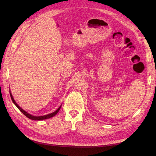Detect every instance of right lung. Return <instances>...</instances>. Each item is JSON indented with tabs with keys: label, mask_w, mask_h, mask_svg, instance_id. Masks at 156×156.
Masks as SVG:
<instances>
[{
	"label": "right lung",
	"mask_w": 156,
	"mask_h": 156,
	"mask_svg": "<svg viewBox=\"0 0 156 156\" xmlns=\"http://www.w3.org/2000/svg\"><path fill=\"white\" fill-rule=\"evenodd\" d=\"M10 94L12 100V101H13V103H14V104H15V105L19 108V109H20V111L23 113V115H25L27 118H29V119H30V120H45V119H50V118H51V117H53L54 116H55V115L58 112V111H60V108H61V106H62V105H61L58 107V109H56L55 111H54L53 112L50 113V114H49V115H46L41 116H34V115H32L31 114H29V112H27L25 111V110H23L21 107H20V106H19V105H17V103L16 102L15 100H14L13 98V96H12V93H11V91H10Z\"/></svg>",
	"instance_id": "add662e5"
}]
</instances>
